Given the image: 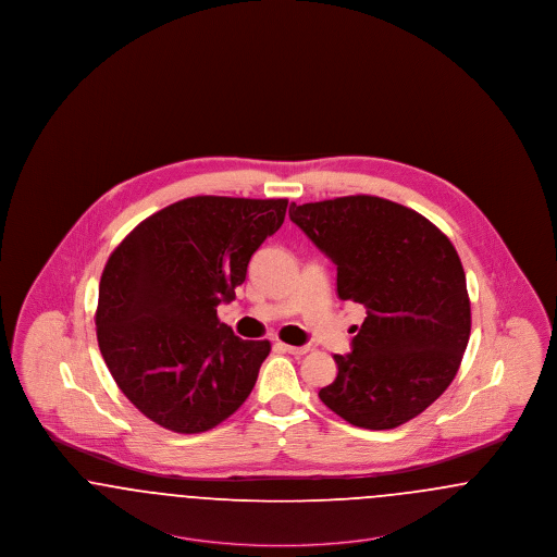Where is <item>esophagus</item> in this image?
<instances>
[{
    "label": "esophagus",
    "mask_w": 557,
    "mask_h": 557,
    "mask_svg": "<svg viewBox=\"0 0 557 557\" xmlns=\"http://www.w3.org/2000/svg\"><path fill=\"white\" fill-rule=\"evenodd\" d=\"M282 348L286 350V352H290V355H296V357H300V355H305V352H309V346H292V345H284L282 343Z\"/></svg>",
    "instance_id": "1"
}]
</instances>
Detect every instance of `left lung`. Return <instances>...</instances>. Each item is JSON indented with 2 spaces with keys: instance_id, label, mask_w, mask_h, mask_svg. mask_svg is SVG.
Segmentation results:
<instances>
[{
  "instance_id": "obj_1",
  "label": "left lung",
  "mask_w": 557,
  "mask_h": 557,
  "mask_svg": "<svg viewBox=\"0 0 557 557\" xmlns=\"http://www.w3.org/2000/svg\"><path fill=\"white\" fill-rule=\"evenodd\" d=\"M290 219L336 265L341 300L368 315L319 398L357 428L413 420L447 391L470 341L455 246L420 212L377 196L290 205Z\"/></svg>"
}]
</instances>
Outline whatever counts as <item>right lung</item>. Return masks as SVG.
<instances>
[{"label": "right lung", "instance_id": "obj_1", "mask_svg": "<svg viewBox=\"0 0 557 557\" xmlns=\"http://www.w3.org/2000/svg\"><path fill=\"white\" fill-rule=\"evenodd\" d=\"M286 198L194 196L141 221L110 255L98 345L123 395L152 422L207 432L255 388L269 341H242L216 318L250 257L286 216Z\"/></svg>", "mask_w": 557, "mask_h": 557}]
</instances>
